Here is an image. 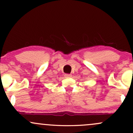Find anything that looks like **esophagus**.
Segmentation results:
<instances>
[{
	"instance_id": "esophagus-1",
	"label": "esophagus",
	"mask_w": 133,
	"mask_h": 133,
	"mask_svg": "<svg viewBox=\"0 0 133 133\" xmlns=\"http://www.w3.org/2000/svg\"><path fill=\"white\" fill-rule=\"evenodd\" d=\"M64 77H65V78H69V77H72V75L71 74H64Z\"/></svg>"
}]
</instances>
